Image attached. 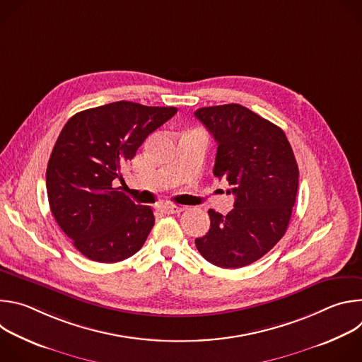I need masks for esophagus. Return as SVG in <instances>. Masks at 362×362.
<instances>
[{
  "mask_svg": "<svg viewBox=\"0 0 362 362\" xmlns=\"http://www.w3.org/2000/svg\"><path fill=\"white\" fill-rule=\"evenodd\" d=\"M160 209L168 215H179L185 211V208H180V206H170V204H163Z\"/></svg>",
  "mask_w": 362,
  "mask_h": 362,
  "instance_id": "obj_1",
  "label": "esophagus"
}]
</instances>
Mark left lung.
<instances>
[{
  "label": "left lung",
  "mask_w": 362,
  "mask_h": 362,
  "mask_svg": "<svg viewBox=\"0 0 362 362\" xmlns=\"http://www.w3.org/2000/svg\"><path fill=\"white\" fill-rule=\"evenodd\" d=\"M194 117L218 143L214 175L225 177L233 209L209 211L211 229L194 240L211 264L235 269L253 264L285 235L299 170L284 130L240 105L202 107Z\"/></svg>",
  "instance_id": "left-lung-1"
}]
</instances>
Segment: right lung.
<instances>
[{
    "label": "right lung",
    "mask_w": 362,
    "mask_h": 362,
    "mask_svg": "<svg viewBox=\"0 0 362 362\" xmlns=\"http://www.w3.org/2000/svg\"><path fill=\"white\" fill-rule=\"evenodd\" d=\"M176 107L115 101L74 115L63 127L47 165L49 209L74 247L95 262L115 264L146 242L154 215L115 187L122 168Z\"/></svg>",
    "instance_id": "obj_1"
}]
</instances>
